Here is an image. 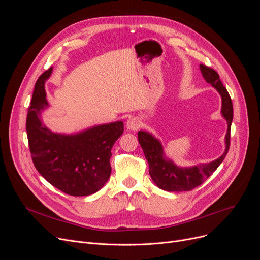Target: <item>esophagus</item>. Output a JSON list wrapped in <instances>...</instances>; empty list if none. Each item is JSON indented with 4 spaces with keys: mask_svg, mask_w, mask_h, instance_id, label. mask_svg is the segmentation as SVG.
<instances>
[{
    "mask_svg": "<svg viewBox=\"0 0 260 260\" xmlns=\"http://www.w3.org/2000/svg\"><path fill=\"white\" fill-rule=\"evenodd\" d=\"M126 127L131 131H137L140 127V121L137 118H129L126 122Z\"/></svg>",
    "mask_w": 260,
    "mask_h": 260,
    "instance_id": "esophagus-1",
    "label": "esophagus"
}]
</instances>
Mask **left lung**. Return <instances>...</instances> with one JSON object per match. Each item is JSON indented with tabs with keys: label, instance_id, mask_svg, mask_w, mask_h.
Segmentation results:
<instances>
[{
	"label": "left lung",
	"instance_id": "left-lung-1",
	"mask_svg": "<svg viewBox=\"0 0 260 260\" xmlns=\"http://www.w3.org/2000/svg\"><path fill=\"white\" fill-rule=\"evenodd\" d=\"M200 71L208 83L217 89L222 99L221 114L228 122V132L225 135V151L215 161L190 168H179L166 158L163 147L158 139L152 134L144 131L138 132V140L144 152L145 159L149 166V175L156 185L168 192H183L190 190L200 185L220 166L230 148L231 124L233 120V104L226 88L221 83L218 75L213 68L200 64Z\"/></svg>",
	"mask_w": 260,
	"mask_h": 260
}]
</instances>
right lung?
Instances as JSON below:
<instances>
[{"label": "right lung", "mask_w": 260, "mask_h": 260, "mask_svg": "<svg viewBox=\"0 0 260 260\" xmlns=\"http://www.w3.org/2000/svg\"><path fill=\"white\" fill-rule=\"evenodd\" d=\"M52 67L39 77L26 119V132L32 162L44 178L71 196L98 192L112 173V147L123 134V122L117 121L74 135L52 133L41 121L48 107L45 81Z\"/></svg>", "instance_id": "add662e5"}]
</instances>
